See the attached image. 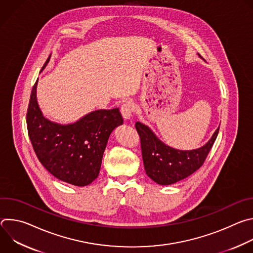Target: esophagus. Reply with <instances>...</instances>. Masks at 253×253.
I'll list each match as a JSON object with an SVG mask.
<instances>
[{
    "instance_id": "esophagus-1",
    "label": "esophagus",
    "mask_w": 253,
    "mask_h": 253,
    "mask_svg": "<svg viewBox=\"0 0 253 253\" xmlns=\"http://www.w3.org/2000/svg\"><path fill=\"white\" fill-rule=\"evenodd\" d=\"M134 111V105L131 102H126L121 107V114L125 120H129L132 118Z\"/></svg>"
}]
</instances>
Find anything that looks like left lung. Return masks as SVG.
<instances>
[{"label": "left lung", "instance_id": "obj_1", "mask_svg": "<svg viewBox=\"0 0 253 253\" xmlns=\"http://www.w3.org/2000/svg\"><path fill=\"white\" fill-rule=\"evenodd\" d=\"M135 127L141 139L146 174L160 185L174 184L198 170L219 132V128L216 129L208 142L197 149L179 150L162 142L147 125L136 122Z\"/></svg>", "mask_w": 253, "mask_h": 253}]
</instances>
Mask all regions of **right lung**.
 Returning <instances> with one entry per match:
<instances>
[{
	"label": "right lung",
	"instance_id": "obj_1",
	"mask_svg": "<svg viewBox=\"0 0 253 253\" xmlns=\"http://www.w3.org/2000/svg\"><path fill=\"white\" fill-rule=\"evenodd\" d=\"M37 86L38 80L32 89L27 112L28 133L36 155L61 181L75 186L91 184L99 175L108 139L123 124L119 108L92 111L74 123L60 124L43 115Z\"/></svg>",
	"mask_w": 253,
	"mask_h": 253
}]
</instances>
